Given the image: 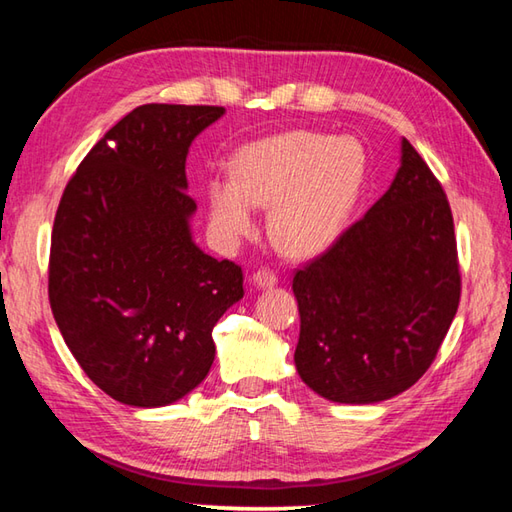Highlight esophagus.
Returning <instances> with one entry per match:
<instances>
[{
	"label": "esophagus",
	"mask_w": 512,
	"mask_h": 512,
	"mask_svg": "<svg viewBox=\"0 0 512 512\" xmlns=\"http://www.w3.org/2000/svg\"><path fill=\"white\" fill-rule=\"evenodd\" d=\"M253 284L257 288H273L277 284V275L268 268H259L257 273H253Z\"/></svg>",
	"instance_id": "esophagus-1"
}]
</instances>
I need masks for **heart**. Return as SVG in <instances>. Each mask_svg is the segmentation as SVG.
Returning <instances> with one entry per match:
<instances>
[{
  "mask_svg": "<svg viewBox=\"0 0 512 512\" xmlns=\"http://www.w3.org/2000/svg\"><path fill=\"white\" fill-rule=\"evenodd\" d=\"M233 175L208 179V230L235 248L255 228V206L270 204V235L288 255L315 257L353 219L368 182V155L353 137L286 130L242 146Z\"/></svg>",
  "mask_w": 512,
  "mask_h": 512,
  "instance_id": "heart-1",
  "label": "heart"
}]
</instances>
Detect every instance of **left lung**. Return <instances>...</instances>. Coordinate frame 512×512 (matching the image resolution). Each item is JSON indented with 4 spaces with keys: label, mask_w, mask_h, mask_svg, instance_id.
I'll list each match as a JSON object with an SVG mask.
<instances>
[{
    "label": "left lung",
    "mask_w": 512,
    "mask_h": 512,
    "mask_svg": "<svg viewBox=\"0 0 512 512\" xmlns=\"http://www.w3.org/2000/svg\"><path fill=\"white\" fill-rule=\"evenodd\" d=\"M453 213L408 139L393 184L322 257L293 277L295 366L337 404L404 393L433 364L459 306Z\"/></svg>",
    "instance_id": "obj_1"
}]
</instances>
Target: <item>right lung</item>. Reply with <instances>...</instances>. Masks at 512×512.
<instances>
[{"mask_svg":"<svg viewBox=\"0 0 512 512\" xmlns=\"http://www.w3.org/2000/svg\"><path fill=\"white\" fill-rule=\"evenodd\" d=\"M222 106L146 104L79 164L50 239L48 297L90 382L137 408L204 382L213 326L244 297L242 268L195 244L186 157Z\"/></svg>","mask_w":512,"mask_h":512,"instance_id":"right-lung-1","label":"right lung"}]
</instances>
